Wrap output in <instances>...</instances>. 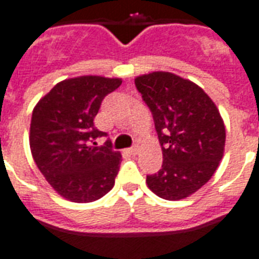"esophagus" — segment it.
<instances>
[{
	"label": "esophagus",
	"mask_w": 259,
	"mask_h": 259,
	"mask_svg": "<svg viewBox=\"0 0 259 259\" xmlns=\"http://www.w3.org/2000/svg\"><path fill=\"white\" fill-rule=\"evenodd\" d=\"M127 152H129L130 155H137L138 152H140V147H138V145H134V147L129 148V149H127Z\"/></svg>",
	"instance_id": "1"
}]
</instances>
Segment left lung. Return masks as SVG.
Instances as JSON below:
<instances>
[{"label": "left lung", "instance_id": "left-lung-1", "mask_svg": "<svg viewBox=\"0 0 259 259\" xmlns=\"http://www.w3.org/2000/svg\"><path fill=\"white\" fill-rule=\"evenodd\" d=\"M134 82L153 115L163 152L161 168L148 175V187L164 200H183L220 164L226 145L222 115L201 87L174 73L152 72Z\"/></svg>", "mask_w": 259, "mask_h": 259}]
</instances>
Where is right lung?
Segmentation results:
<instances>
[{"mask_svg":"<svg viewBox=\"0 0 259 259\" xmlns=\"http://www.w3.org/2000/svg\"><path fill=\"white\" fill-rule=\"evenodd\" d=\"M122 84L121 78L80 76L58 82L35 106L29 147L37 168L61 197L92 202L111 190L122 156L111 141L96 147L106 133L94 119L103 99Z\"/></svg>","mask_w":259,"mask_h":259,"instance_id":"1","label":"right lung"}]
</instances>
